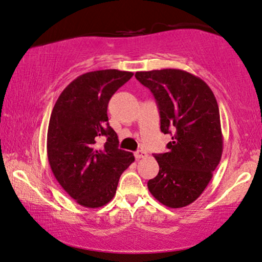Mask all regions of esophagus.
I'll return each mask as SVG.
<instances>
[{
    "label": "esophagus",
    "mask_w": 262,
    "mask_h": 262,
    "mask_svg": "<svg viewBox=\"0 0 262 262\" xmlns=\"http://www.w3.org/2000/svg\"><path fill=\"white\" fill-rule=\"evenodd\" d=\"M135 157L137 159H142V158H146L147 157V154L145 151H143V150H138V151H136L135 152Z\"/></svg>",
    "instance_id": "34e87169"
}]
</instances>
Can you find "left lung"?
Wrapping results in <instances>:
<instances>
[{"mask_svg":"<svg viewBox=\"0 0 262 262\" xmlns=\"http://www.w3.org/2000/svg\"><path fill=\"white\" fill-rule=\"evenodd\" d=\"M158 104L160 130L171 134L168 152L156 155L159 172L147 182L163 205L180 208L200 196L223 155L219 106L203 79L179 69L136 72Z\"/></svg>","mask_w":262,"mask_h":262,"instance_id":"left-lung-1","label":"left lung"}]
</instances>
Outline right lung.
<instances>
[{
	"label": "right lung",
	"instance_id": "right-lung-1",
	"mask_svg": "<svg viewBox=\"0 0 262 262\" xmlns=\"http://www.w3.org/2000/svg\"><path fill=\"white\" fill-rule=\"evenodd\" d=\"M132 76L116 69L86 72L62 91L52 108L48 160L63 190L84 207L98 208L111 201L120 176L135 162L132 152L118 148L106 112L112 95ZM102 136L107 142L99 147Z\"/></svg>",
	"mask_w": 262,
	"mask_h": 262
}]
</instances>
